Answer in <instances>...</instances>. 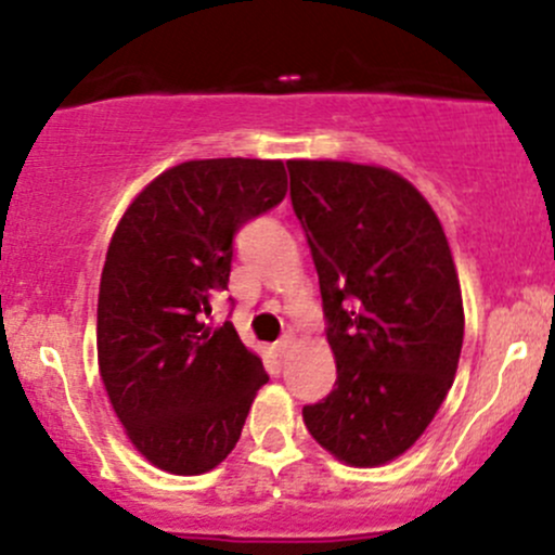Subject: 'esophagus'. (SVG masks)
<instances>
[{
    "mask_svg": "<svg viewBox=\"0 0 555 555\" xmlns=\"http://www.w3.org/2000/svg\"><path fill=\"white\" fill-rule=\"evenodd\" d=\"M293 346H295V337L293 335H284L282 340H276V346H273V348H276L279 356H284Z\"/></svg>",
    "mask_w": 555,
    "mask_h": 555,
    "instance_id": "esophagus-1",
    "label": "esophagus"
}]
</instances>
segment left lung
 <instances>
[{"label": "left lung", "mask_w": 555, "mask_h": 555, "mask_svg": "<svg viewBox=\"0 0 555 555\" xmlns=\"http://www.w3.org/2000/svg\"><path fill=\"white\" fill-rule=\"evenodd\" d=\"M287 167L337 364L335 388L302 406V420L343 463L383 465L423 436L457 372L465 317L444 229L385 167Z\"/></svg>", "instance_id": "obj_1"}]
</instances>
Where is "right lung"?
Masks as SVG:
<instances>
[{
	"label": "right lung",
	"mask_w": 555,
	"mask_h": 555,
	"mask_svg": "<svg viewBox=\"0 0 555 555\" xmlns=\"http://www.w3.org/2000/svg\"><path fill=\"white\" fill-rule=\"evenodd\" d=\"M287 172L271 159H194L151 180L108 244L98 295V364L111 406L149 463L196 476L223 463L260 385V356L225 322L233 236L276 207Z\"/></svg>",
	"instance_id": "1"
}]
</instances>
